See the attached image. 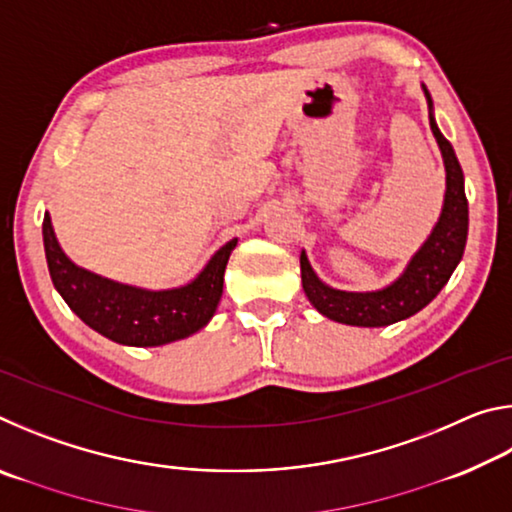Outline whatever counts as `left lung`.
Wrapping results in <instances>:
<instances>
[{
  "instance_id": "left-lung-1",
  "label": "left lung",
  "mask_w": 512,
  "mask_h": 512,
  "mask_svg": "<svg viewBox=\"0 0 512 512\" xmlns=\"http://www.w3.org/2000/svg\"><path fill=\"white\" fill-rule=\"evenodd\" d=\"M429 103V126L443 153L447 189L445 203L431 235L415 250L409 264L395 282L377 291H341L332 289L314 273L305 250L300 253L302 289L320 314L343 325L357 327H386L397 320L418 314L422 307L438 296L445 287L454 268L458 266L467 241V198L463 185V169L456 160L452 144L445 140L433 119V101L429 90L424 88Z\"/></svg>"
}]
</instances>
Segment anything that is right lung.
<instances>
[{"label": "right lung", "instance_id": "1", "mask_svg": "<svg viewBox=\"0 0 512 512\" xmlns=\"http://www.w3.org/2000/svg\"><path fill=\"white\" fill-rule=\"evenodd\" d=\"M42 241L51 282L69 309L94 332L135 348L187 339L210 323L223 293L225 264L237 246V239L221 246L185 287L149 291L76 266L60 248L49 214L42 221Z\"/></svg>", "mask_w": 512, "mask_h": 512}]
</instances>
